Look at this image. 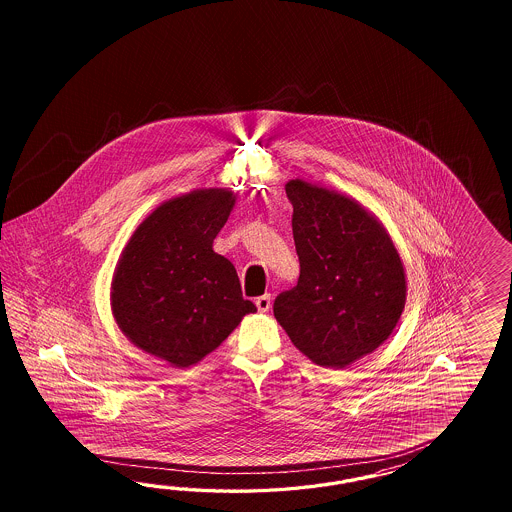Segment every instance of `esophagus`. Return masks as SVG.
Instances as JSON below:
<instances>
[{"label":"esophagus","mask_w":512,"mask_h":512,"mask_svg":"<svg viewBox=\"0 0 512 512\" xmlns=\"http://www.w3.org/2000/svg\"><path fill=\"white\" fill-rule=\"evenodd\" d=\"M255 306H257V310L261 311V313H266V311L272 308V298H270V295L259 296L255 300Z\"/></svg>","instance_id":"1"}]
</instances>
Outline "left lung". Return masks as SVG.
<instances>
[{"label":"left lung","mask_w":512,"mask_h":512,"mask_svg":"<svg viewBox=\"0 0 512 512\" xmlns=\"http://www.w3.org/2000/svg\"><path fill=\"white\" fill-rule=\"evenodd\" d=\"M300 261L274 317L311 362L343 370L390 338L405 308L402 257L383 223L353 197L289 180Z\"/></svg>","instance_id":"left-lung-1"}]
</instances>
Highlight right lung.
I'll return each mask as SVG.
<instances>
[{
	"label": "right lung",
	"mask_w": 512,
	"mask_h": 512,
	"mask_svg": "<svg viewBox=\"0 0 512 512\" xmlns=\"http://www.w3.org/2000/svg\"><path fill=\"white\" fill-rule=\"evenodd\" d=\"M233 191L193 189L161 202L142 219L118 259L110 308L125 338L144 353L187 368L217 349L244 315L229 259L212 244L233 210Z\"/></svg>",
	"instance_id": "1"
}]
</instances>
